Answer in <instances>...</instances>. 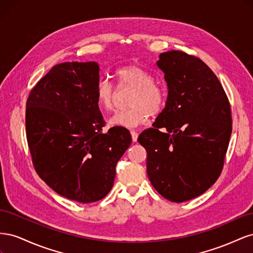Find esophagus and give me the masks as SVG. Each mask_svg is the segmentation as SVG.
<instances>
[{
	"label": "esophagus",
	"mask_w": 253,
	"mask_h": 253,
	"mask_svg": "<svg viewBox=\"0 0 253 253\" xmlns=\"http://www.w3.org/2000/svg\"><path fill=\"white\" fill-rule=\"evenodd\" d=\"M131 135H132V140L136 142L137 138H138V133H137L135 129H131Z\"/></svg>",
	"instance_id": "esophagus-1"
}]
</instances>
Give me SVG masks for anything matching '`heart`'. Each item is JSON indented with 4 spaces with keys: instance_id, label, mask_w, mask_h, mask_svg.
I'll list each match as a JSON object with an SVG mask.
<instances>
[{
    "instance_id": "obj_1",
    "label": "heart",
    "mask_w": 253,
    "mask_h": 253,
    "mask_svg": "<svg viewBox=\"0 0 253 253\" xmlns=\"http://www.w3.org/2000/svg\"><path fill=\"white\" fill-rule=\"evenodd\" d=\"M114 78L119 88H134L129 110L118 111L110 118L113 126L135 127L147 122L150 116L160 114L166 106L168 93L166 87L156 81L151 73L138 65H125L114 72ZM116 90L106 80H100L96 87L98 108L109 112L114 109Z\"/></svg>"
}]
</instances>
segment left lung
Masks as SVG:
<instances>
[{
	"label": "left lung",
	"mask_w": 253,
	"mask_h": 253,
	"mask_svg": "<svg viewBox=\"0 0 253 253\" xmlns=\"http://www.w3.org/2000/svg\"><path fill=\"white\" fill-rule=\"evenodd\" d=\"M168 98L153 127L138 142L147 150L152 186L182 203L206 192L218 178L232 132L231 108L210 67L180 50L159 55Z\"/></svg>",
	"instance_id": "8db88e82"
}]
</instances>
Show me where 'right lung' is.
Returning <instances> with one entry per match:
<instances>
[{
	"instance_id": "1",
	"label": "right lung",
	"mask_w": 253,
	"mask_h": 253,
	"mask_svg": "<svg viewBox=\"0 0 253 253\" xmlns=\"http://www.w3.org/2000/svg\"><path fill=\"white\" fill-rule=\"evenodd\" d=\"M99 65L64 62L53 66L30 91L26 136L38 175L55 192L82 204L102 200L129 147L128 129L105 126L96 102Z\"/></svg>"
}]
</instances>
